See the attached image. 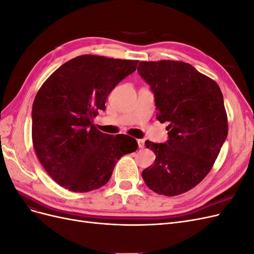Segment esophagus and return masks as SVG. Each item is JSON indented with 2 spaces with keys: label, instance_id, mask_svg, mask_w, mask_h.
<instances>
[{
  "label": "esophagus",
  "instance_id": "esophagus-1",
  "mask_svg": "<svg viewBox=\"0 0 254 254\" xmlns=\"http://www.w3.org/2000/svg\"><path fill=\"white\" fill-rule=\"evenodd\" d=\"M137 144H139V148H144L145 147V141L142 139L137 140Z\"/></svg>",
  "mask_w": 254,
  "mask_h": 254
}]
</instances>
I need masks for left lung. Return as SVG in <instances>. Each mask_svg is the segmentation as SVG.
<instances>
[{
	"label": "left lung",
	"mask_w": 254,
	"mask_h": 254,
	"mask_svg": "<svg viewBox=\"0 0 254 254\" xmlns=\"http://www.w3.org/2000/svg\"><path fill=\"white\" fill-rule=\"evenodd\" d=\"M139 75L155 97L157 120L168 123L165 143L146 141L156 155L142 177L151 190L176 196L209 174L228 135L218 84L182 61H141Z\"/></svg>",
	"instance_id": "1"
}]
</instances>
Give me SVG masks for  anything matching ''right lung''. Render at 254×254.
Segmentation results:
<instances>
[{"label":"right lung","mask_w":254,"mask_h":254,"mask_svg":"<svg viewBox=\"0 0 254 254\" xmlns=\"http://www.w3.org/2000/svg\"><path fill=\"white\" fill-rule=\"evenodd\" d=\"M137 60L95 55L75 57L45 80L32 111L33 143L44 170L59 186L77 193L109 181L119 159L137 148L128 135L112 136L92 124L117 84Z\"/></svg>","instance_id":"add662e5"}]
</instances>
